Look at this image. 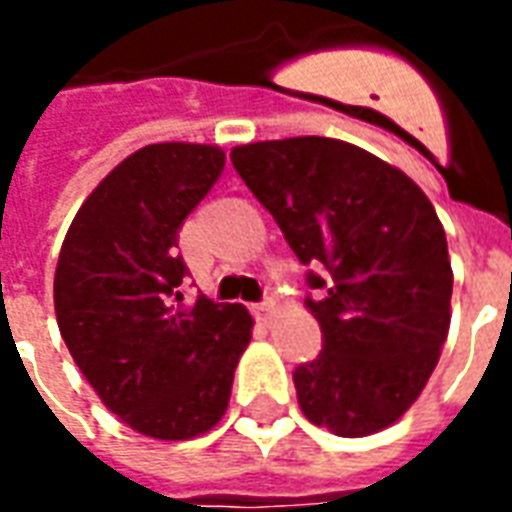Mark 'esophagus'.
I'll list each match as a JSON object with an SVG mask.
<instances>
[{
  "instance_id": "1",
  "label": "esophagus",
  "mask_w": 512,
  "mask_h": 512,
  "mask_svg": "<svg viewBox=\"0 0 512 512\" xmlns=\"http://www.w3.org/2000/svg\"><path fill=\"white\" fill-rule=\"evenodd\" d=\"M255 312H257V318H260V321H268V315L274 312V299H268V296H266V299L257 304Z\"/></svg>"
}]
</instances>
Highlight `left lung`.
<instances>
[{
    "label": "left lung",
    "mask_w": 512,
    "mask_h": 512,
    "mask_svg": "<svg viewBox=\"0 0 512 512\" xmlns=\"http://www.w3.org/2000/svg\"><path fill=\"white\" fill-rule=\"evenodd\" d=\"M301 266L323 351L296 367L304 417L370 436L408 411L450 332L452 268L439 216L406 172L329 136L230 153Z\"/></svg>",
    "instance_id": "8db88e82"
}]
</instances>
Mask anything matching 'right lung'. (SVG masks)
<instances>
[{
	"mask_svg": "<svg viewBox=\"0 0 512 512\" xmlns=\"http://www.w3.org/2000/svg\"><path fill=\"white\" fill-rule=\"evenodd\" d=\"M224 153L158 142L106 175L71 222L54 310L73 362L104 406L150 439L183 441L227 411L252 337L244 304L183 301V219L213 189Z\"/></svg>",
	"mask_w": 512,
	"mask_h": 512,
	"instance_id": "obj_1",
	"label": "right lung"
}]
</instances>
